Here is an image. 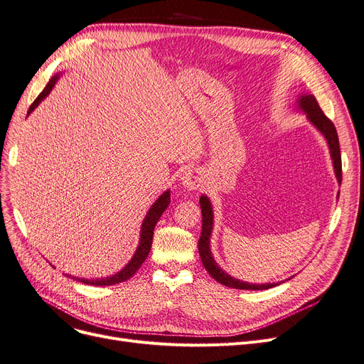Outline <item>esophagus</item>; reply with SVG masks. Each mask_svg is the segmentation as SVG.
<instances>
[{"instance_id":"34e87169","label":"esophagus","mask_w":364,"mask_h":364,"mask_svg":"<svg viewBox=\"0 0 364 364\" xmlns=\"http://www.w3.org/2000/svg\"><path fill=\"white\" fill-rule=\"evenodd\" d=\"M201 183H203V178L200 176L198 171L188 170L182 176V185L186 188V190H198Z\"/></svg>"}]
</instances>
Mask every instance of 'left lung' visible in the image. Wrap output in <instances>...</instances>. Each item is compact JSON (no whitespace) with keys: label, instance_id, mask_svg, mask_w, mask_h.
Listing matches in <instances>:
<instances>
[{"label":"left lung","instance_id":"8db88e82","mask_svg":"<svg viewBox=\"0 0 364 364\" xmlns=\"http://www.w3.org/2000/svg\"><path fill=\"white\" fill-rule=\"evenodd\" d=\"M299 106L300 109L308 114V119L324 134L327 139L330 154L333 158V166L334 171H336V178L339 182H342V159H341V149H339V137L338 132L334 124L327 118L324 112L319 107L318 101L314 95L304 94L299 100ZM200 208H201V236L198 240V252L203 266L206 267L209 274L215 281L220 284L230 287V288H236V289H267L272 288L278 284H263V285H255V284H248V282H242L239 279L231 278L230 274H227L220 266L215 263V259L212 257L209 243H210V232H212V225H213V212L210 201L206 196L200 197Z\"/></svg>","mask_w":364,"mask_h":364}]
</instances>
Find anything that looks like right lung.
<instances>
[{
    "label": "right lung",
    "instance_id": "1",
    "mask_svg": "<svg viewBox=\"0 0 364 364\" xmlns=\"http://www.w3.org/2000/svg\"><path fill=\"white\" fill-rule=\"evenodd\" d=\"M58 77L60 76H53L49 83L46 85V88L41 91V94L34 100V103L30 106V110H28V114H30L37 106L40 101L48 97V94L52 91L53 85L56 83ZM170 205V191H166L161 197H159L155 203L154 206L149 209L148 215L144 216L143 220V224H141V230H140V242H139V246L137 250L134 252V257L132 258V261L118 273H114L113 276H110V278H105V279H77L83 284H88V285H114V284H119V282H125L127 279L132 278V276L136 274V272L140 269V266L143 264V261L146 259V257L149 255V251H151V246H152V237H154V228L158 223L159 218H161L163 212L167 209V206Z\"/></svg>",
    "mask_w": 364,
    "mask_h": 364
}]
</instances>
